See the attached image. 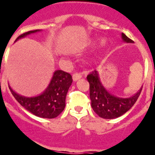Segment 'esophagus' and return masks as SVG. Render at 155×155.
<instances>
[{"instance_id": "1", "label": "esophagus", "mask_w": 155, "mask_h": 155, "mask_svg": "<svg viewBox=\"0 0 155 155\" xmlns=\"http://www.w3.org/2000/svg\"><path fill=\"white\" fill-rule=\"evenodd\" d=\"M81 77H82V75H80V73H75V74H73L72 75L73 80H74V81H77V80H80Z\"/></svg>"}]
</instances>
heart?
<instances>
[{"mask_svg": "<svg viewBox=\"0 0 155 155\" xmlns=\"http://www.w3.org/2000/svg\"><path fill=\"white\" fill-rule=\"evenodd\" d=\"M104 44H105V40L103 39L101 41V45H104Z\"/></svg>", "mask_w": 155, "mask_h": 155, "instance_id": "1", "label": "heart"}]
</instances>
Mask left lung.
Segmentation results:
<instances>
[{"label":"left lung","mask_w":155,"mask_h":155,"mask_svg":"<svg viewBox=\"0 0 155 155\" xmlns=\"http://www.w3.org/2000/svg\"><path fill=\"white\" fill-rule=\"evenodd\" d=\"M122 39L125 42L134 41L126 36L121 35ZM89 83L90 99L92 102V108L97 115L104 119H114L119 117L129 111L138 99L142 87L133 97L129 98H120L115 97L107 91L100 80L97 71H93L87 76Z\"/></svg>","instance_id":"1"}]
</instances>
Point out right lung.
Wrapping results in <instances>:
<instances>
[{
	"instance_id": "1",
	"label": "right lung",
	"mask_w": 155,
	"mask_h": 155,
	"mask_svg": "<svg viewBox=\"0 0 155 155\" xmlns=\"http://www.w3.org/2000/svg\"><path fill=\"white\" fill-rule=\"evenodd\" d=\"M40 31L39 30H30L17 38L18 41L28 35ZM72 83V77L68 72L57 70L54 72L53 77L47 89L37 97H25L16 93L8 86L12 94L21 105L33 113L42 118H54L58 117L65 108L66 96Z\"/></svg>"
}]
</instances>
